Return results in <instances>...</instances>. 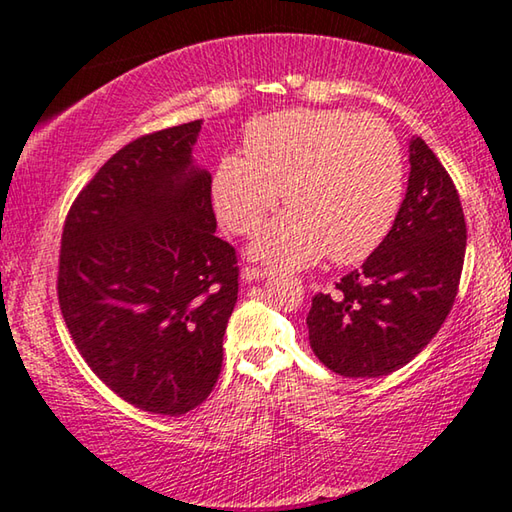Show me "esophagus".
Returning a JSON list of instances; mask_svg holds the SVG:
<instances>
[{
    "instance_id": "34e87169",
    "label": "esophagus",
    "mask_w": 512,
    "mask_h": 512,
    "mask_svg": "<svg viewBox=\"0 0 512 512\" xmlns=\"http://www.w3.org/2000/svg\"><path fill=\"white\" fill-rule=\"evenodd\" d=\"M268 275V268H262V266H244L241 268V277L244 280H262V277Z\"/></svg>"
}]
</instances>
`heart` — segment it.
Here are the masks:
<instances>
[{"mask_svg":"<svg viewBox=\"0 0 512 512\" xmlns=\"http://www.w3.org/2000/svg\"><path fill=\"white\" fill-rule=\"evenodd\" d=\"M244 151L212 173V203L235 235H253L280 205L287 214L259 232L255 255L300 268L325 255L357 264L393 228L404 192L402 146L391 126L345 110L293 108L257 117Z\"/></svg>","mask_w":512,"mask_h":512,"instance_id":"heart-1","label":"heart"}]
</instances>
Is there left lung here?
Instances as JSON below:
<instances>
[{
	"instance_id": "left-lung-1",
	"label": "left lung",
	"mask_w": 512,
	"mask_h": 512,
	"mask_svg": "<svg viewBox=\"0 0 512 512\" xmlns=\"http://www.w3.org/2000/svg\"><path fill=\"white\" fill-rule=\"evenodd\" d=\"M395 223L361 268L311 298L309 343L343 377H381L427 348L454 307L465 259L456 185L427 142H411Z\"/></svg>"
}]
</instances>
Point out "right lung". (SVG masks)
Wrapping results in <instances>:
<instances>
[{"label":"right lung","mask_w":512,"mask_h":512,"mask_svg":"<svg viewBox=\"0 0 512 512\" xmlns=\"http://www.w3.org/2000/svg\"><path fill=\"white\" fill-rule=\"evenodd\" d=\"M201 121L119 149L65 216L58 302L76 350L121 400L183 415L207 400L239 293L214 235L212 176L192 167Z\"/></svg>","instance_id":"1"}]
</instances>
